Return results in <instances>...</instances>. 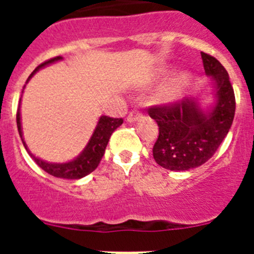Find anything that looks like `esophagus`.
<instances>
[{"label":"esophagus","instance_id":"obj_1","mask_svg":"<svg viewBox=\"0 0 254 254\" xmlns=\"http://www.w3.org/2000/svg\"><path fill=\"white\" fill-rule=\"evenodd\" d=\"M141 117H142V113L138 109H132L128 116H127V121L128 122H136V121L140 120Z\"/></svg>","mask_w":254,"mask_h":254}]
</instances>
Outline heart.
Masks as SVG:
<instances>
[{"mask_svg":"<svg viewBox=\"0 0 254 254\" xmlns=\"http://www.w3.org/2000/svg\"><path fill=\"white\" fill-rule=\"evenodd\" d=\"M187 82L188 78L186 75H179L177 77H174L167 86L164 87L163 91H161V99L173 100L178 98L182 94V91H183V89L186 87V85H187Z\"/></svg>","mask_w":254,"mask_h":254,"instance_id":"obj_1","label":"heart"}]
</instances>
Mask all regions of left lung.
Instances as JSON below:
<instances>
[{"instance_id": "left-lung-1", "label": "left lung", "mask_w": 254, "mask_h": 254, "mask_svg": "<svg viewBox=\"0 0 254 254\" xmlns=\"http://www.w3.org/2000/svg\"><path fill=\"white\" fill-rule=\"evenodd\" d=\"M201 57L206 75L216 81L214 111L205 114L196 100L190 98L151 105L147 109L159 126L152 156L165 169L190 170L205 164L219 149L234 120L235 95L228 71L205 52H201Z\"/></svg>"}]
</instances>
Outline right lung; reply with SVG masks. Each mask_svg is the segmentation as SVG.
<instances>
[{
    "label": "right lung",
    "mask_w": 254,
    "mask_h": 254,
    "mask_svg": "<svg viewBox=\"0 0 254 254\" xmlns=\"http://www.w3.org/2000/svg\"><path fill=\"white\" fill-rule=\"evenodd\" d=\"M61 56L55 58H51V60L46 61L43 64H40L37 68L31 72V75L29 76V78L37 72L40 67L46 66V64H52L55 61L61 60ZM28 78V80H29ZM16 123H17V129H19L20 137H22L21 133V123H20V109H17L16 112ZM123 123L122 118H112V117L103 116L100 117L98 126H96L95 131H94L93 136H91L90 141L87 143V146L85 147L84 151L81 152L80 156L75 159V160L69 161V163L64 164H51L46 163V161L40 160V159L35 158L29 152L28 147H26L25 142L22 140V143L25 149L28 150V152L30 154V156L34 159L35 163L38 164V167H40L44 172H47L48 174L53 177H57V178H64V179H80L82 177L90 174L91 172L98 168L100 160H102L103 155L105 152V147L108 145V141L111 138L112 133L114 132V129H117Z\"/></svg>",
    "instance_id": "add662e5"
}]
</instances>
